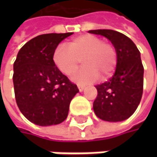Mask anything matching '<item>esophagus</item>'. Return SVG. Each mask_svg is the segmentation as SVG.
Returning a JSON list of instances; mask_svg holds the SVG:
<instances>
[{
  "label": "esophagus",
  "mask_w": 157,
  "mask_h": 157,
  "mask_svg": "<svg viewBox=\"0 0 157 157\" xmlns=\"http://www.w3.org/2000/svg\"><path fill=\"white\" fill-rule=\"evenodd\" d=\"M77 87H78V89L80 92H82V91H83V89H84V86H83V85H82V84H78V85H77Z\"/></svg>",
  "instance_id": "obj_1"
}]
</instances>
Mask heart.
Listing matches in <instances>:
<instances>
[{
	"label": "heart",
	"instance_id": "1",
	"mask_svg": "<svg viewBox=\"0 0 157 157\" xmlns=\"http://www.w3.org/2000/svg\"><path fill=\"white\" fill-rule=\"evenodd\" d=\"M82 59L83 66L75 75L74 81L89 83L110 76L117 64V52L109 42L93 34H83L71 40L67 46L59 44L52 53V62L66 76L72 75Z\"/></svg>",
	"mask_w": 157,
	"mask_h": 157
}]
</instances>
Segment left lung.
Wrapping results in <instances>:
<instances>
[{
    "mask_svg": "<svg viewBox=\"0 0 157 157\" xmlns=\"http://www.w3.org/2000/svg\"><path fill=\"white\" fill-rule=\"evenodd\" d=\"M111 41L117 52L115 73L109 81L96 85L94 111L104 121L120 122L138 107L144 87V66L140 52L126 35L113 30H91Z\"/></svg>",
    "mask_w": 157,
    "mask_h": 157,
    "instance_id": "8db88e82",
    "label": "left lung"
}]
</instances>
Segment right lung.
I'll return each instance as SVG.
<instances>
[{
	"label": "right lung",
	"mask_w": 157,
	"mask_h": 157,
	"mask_svg": "<svg viewBox=\"0 0 157 157\" xmlns=\"http://www.w3.org/2000/svg\"><path fill=\"white\" fill-rule=\"evenodd\" d=\"M72 34L38 35L26 43L17 54L13 76L16 103L21 113L37 125L63 122L72 99L79 92L77 85L52 62L54 49Z\"/></svg>",
	"instance_id": "obj_1"
}]
</instances>
